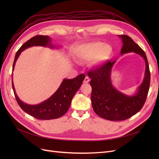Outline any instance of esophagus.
I'll use <instances>...</instances> for the list:
<instances>
[{"mask_svg": "<svg viewBox=\"0 0 159 159\" xmlns=\"http://www.w3.org/2000/svg\"><path fill=\"white\" fill-rule=\"evenodd\" d=\"M89 81V77H88V76H86L85 78V79H84V83H85V84H87V83H88Z\"/></svg>", "mask_w": 159, "mask_h": 159, "instance_id": "1", "label": "esophagus"}]
</instances>
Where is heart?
I'll return each instance as SVG.
<instances>
[{
	"instance_id": "heart-1",
	"label": "heart",
	"mask_w": 159,
	"mask_h": 159,
	"mask_svg": "<svg viewBox=\"0 0 159 159\" xmlns=\"http://www.w3.org/2000/svg\"><path fill=\"white\" fill-rule=\"evenodd\" d=\"M113 52V48L109 44L102 42H90L81 45L77 50V56L82 60H93L95 66H99L107 61Z\"/></svg>"
}]
</instances>
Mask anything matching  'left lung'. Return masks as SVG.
Here are the masks:
<instances>
[{
  "instance_id": "left-lung-1",
  "label": "left lung",
  "mask_w": 159,
  "mask_h": 159,
  "mask_svg": "<svg viewBox=\"0 0 159 159\" xmlns=\"http://www.w3.org/2000/svg\"><path fill=\"white\" fill-rule=\"evenodd\" d=\"M123 43L121 55L134 52L145 61V76L141 84L132 95H127L115 88L111 79V70L116 60L109 61L88 74L92 88L91 99L95 113L110 121H123L141 109L145 103L150 85L151 74L145 52L127 35H118Z\"/></svg>"
}]
</instances>
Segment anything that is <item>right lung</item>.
I'll use <instances>...</instances> for the list:
<instances>
[{
  "label": "right lung",
  "mask_w": 159,
  "mask_h": 159,
  "mask_svg": "<svg viewBox=\"0 0 159 159\" xmlns=\"http://www.w3.org/2000/svg\"><path fill=\"white\" fill-rule=\"evenodd\" d=\"M32 46L48 47L50 48H57L60 47L53 45L52 38L48 36L38 35L30 38L17 51L14 60L12 71L14 70L17 59L20 56L21 52ZM85 78V76L84 74H80L73 79H64L60 87L54 94L48 99L37 105L27 104L23 102L18 98L14 89L12 74V84L17 102L24 111L38 119L50 120L59 118L68 111L72 99L81 87Z\"/></svg>",
  "instance_id": "1"
}]
</instances>
